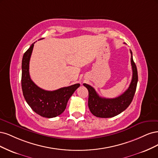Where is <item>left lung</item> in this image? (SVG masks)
I'll return each instance as SVG.
<instances>
[{
    "label": "left lung",
    "instance_id": "obj_1",
    "mask_svg": "<svg viewBox=\"0 0 158 158\" xmlns=\"http://www.w3.org/2000/svg\"><path fill=\"white\" fill-rule=\"evenodd\" d=\"M131 54V62L133 69V77L127 90L118 97L115 98H102L90 85L84 83L83 85L89 90L88 106L90 112L94 116L102 118H112L123 112L131 104L133 99L138 82V72Z\"/></svg>",
    "mask_w": 158,
    "mask_h": 158
}]
</instances>
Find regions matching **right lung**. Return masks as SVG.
Returning a JSON list of instances; mask_svg holds the SVG:
<instances>
[{"instance_id": "add662e5", "label": "right lung", "mask_w": 158, "mask_h": 158, "mask_svg": "<svg viewBox=\"0 0 158 158\" xmlns=\"http://www.w3.org/2000/svg\"><path fill=\"white\" fill-rule=\"evenodd\" d=\"M33 43L23 56L22 64V88L25 101L31 108L44 118H55L64 112L68 102L80 84L53 91L40 89L34 83L29 75V60L34 47Z\"/></svg>"}]
</instances>
